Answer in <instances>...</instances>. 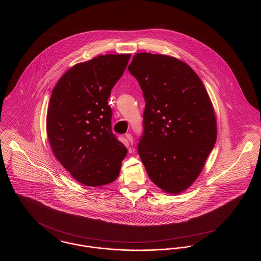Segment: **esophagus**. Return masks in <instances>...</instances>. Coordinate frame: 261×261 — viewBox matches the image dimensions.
<instances>
[{
    "mask_svg": "<svg viewBox=\"0 0 261 261\" xmlns=\"http://www.w3.org/2000/svg\"><path fill=\"white\" fill-rule=\"evenodd\" d=\"M125 137H126L127 142H128L130 145H132V144H133V137H132V135H131V134H126Z\"/></svg>",
    "mask_w": 261,
    "mask_h": 261,
    "instance_id": "34e87169",
    "label": "esophagus"
}]
</instances>
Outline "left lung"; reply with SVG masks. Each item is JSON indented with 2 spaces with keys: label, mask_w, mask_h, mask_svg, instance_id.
Returning <instances> with one entry per match:
<instances>
[{
  "label": "left lung",
  "mask_w": 261,
  "mask_h": 261,
  "mask_svg": "<svg viewBox=\"0 0 261 261\" xmlns=\"http://www.w3.org/2000/svg\"><path fill=\"white\" fill-rule=\"evenodd\" d=\"M128 69L146 100L140 158L164 193L182 194L199 177L216 142L210 95L192 67L171 56L138 53Z\"/></svg>",
  "instance_id": "left-lung-1"
}]
</instances>
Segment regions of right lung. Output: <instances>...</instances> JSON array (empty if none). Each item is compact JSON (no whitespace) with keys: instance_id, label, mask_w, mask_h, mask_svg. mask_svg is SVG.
I'll use <instances>...</instances> for the list:
<instances>
[{"instance_id":"add662e5","label":"right lung","mask_w":261,"mask_h":261,"mask_svg":"<svg viewBox=\"0 0 261 261\" xmlns=\"http://www.w3.org/2000/svg\"><path fill=\"white\" fill-rule=\"evenodd\" d=\"M130 54L101 55L76 63L53 89L47 134L57 160L85 186L112 183L127 154L112 132V89L124 72Z\"/></svg>"}]
</instances>
